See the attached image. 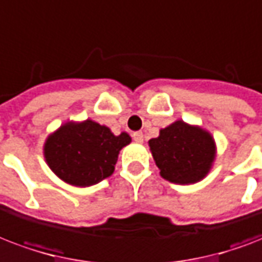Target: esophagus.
<instances>
[{"instance_id":"obj_1","label":"esophagus","mask_w":262,"mask_h":262,"mask_svg":"<svg viewBox=\"0 0 262 262\" xmlns=\"http://www.w3.org/2000/svg\"><path fill=\"white\" fill-rule=\"evenodd\" d=\"M133 140H135L136 143H143V133L141 132H135L133 135H132Z\"/></svg>"}]
</instances>
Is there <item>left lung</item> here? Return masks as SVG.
Here are the masks:
<instances>
[{"label": "left lung", "mask_w": 262, "mask_h": 262, "mask_svg": "<svg viewBox=\"0 0 262 262\" xmlns=\"http://www.w3.org/2000/svg\"><path fill=\"white\" fill-rule=\"evenodd\" d=\"M149 148L161 176L176 184L202 180L214 159L211 136L183 121L162 129L159 137L149 140Z\"/></svg>", "instance_id": "left-lung-1"}]
</instances>
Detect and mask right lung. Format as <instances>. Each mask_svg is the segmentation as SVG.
<instances>
[{
	"mask_svg": "<svg viewBox=\"0 0 262 262\" xmlns=\"http://www.w3.org/2000/svg\"><path fill=\"white\" fill-rule=\"evenodd\" d=\"M130 143L127 133L114 136L93 121L66 123L47 140L45 158L56 176L77 187H88L113 174L119 149Z\"/></svg>",
	"mask_w": 262,
	"mask_h": 262,
	"instance_id": "obj_1",
	"label": "right lung"
}]
</instances>
